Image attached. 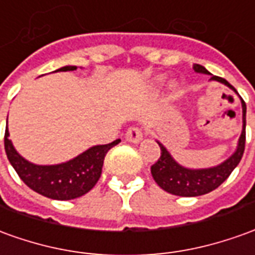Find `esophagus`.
I'll use <instances>...</instances> for the list:
<instances>
[{
    "instance_id": "esophagus-1",
    "label": "esophagus",
    "mask_w": 255,
    "mask_h": 255,
    "mask_svg": "<svg viewBox=\"0 0 255 255\" xmlns=\"http://www.w3.org/2000/svg\"><path fill=\"white\" fill-rule=\"evenodd\" d=\"M142 136H143V133H142V129L139 127H129L126 132V139L133 142V143L142 140Z\"/></svg>"
}]
</instances>
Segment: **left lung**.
<instances>
[{"instance_id": "obj_1", "label": "left lung", "mask_w": 255, "mask_h": 255, "mask_svg": "<svg viewBox=\"0 0 255 255\" xmlns=\"http://www.w3.org/2000/svg\"><path fill=\"white\" fill-rule=\"evenodd\" d=\"M195 72L204 73V74H210V73L200 65L193 66ZM211 80L220 81L222 84L228 85L231 90L235 92V87L228 83L225 78L218 77V76H211ZM242 108H243V129H242V135L239 138V145L236 152L233 153L231 157L228 158L227 161H224L222 164L213 167V168H204V170H189L185 168L182 165H179L171 157V154L167 152L164 146L160 142H157L160 146V157L150 167V172H152L153 179L156 181L158 186L165 192H168L171 195L175 196H183V197H195V196L206 195L211 190L217 189L221 183L227 181V178L231 175V172L235 170V167L239 164L240 160L243 157L245 153V145H246V103L242 99Z\"/></svg>"}]
</instances>
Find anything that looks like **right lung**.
I'll use <instances>...</instances> for the list:
<instances>
[{
    "instance_id": "right-lung-1",
    "label": "right lung",
    "mask_w": 255,
    "mask_h": 255,
    "mask_svg": "<svg viewBox=\"0 0 255 255\" xmlns=\"http://www.w3.org/2000/svg\"><path fill=\"white\" fill-rule=\"evenodd\" d=\"M76 69V66H65L56 72H72ZM8 136L9 132L6 128L3 136L5 152L17 175L30 189L55 200H72L90 192L101 178L106 153L120 142V139H116L108 145L92 146L67 163L35 165L16 152Z\"/></svg>"
}]
</instances>
